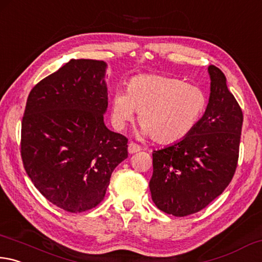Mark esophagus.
<instances>
[{
    "label": "esophagus",
    "mask_w": 262,
    "mask_h": 262,
    "mask_svg": "<svg viewBox=\"0 0 262 262\" xmlns=\"http://www.w3.org/2000/svg\"><path fill=\"white\" fill-rule=\"evenodd\" d=\"M140 149H141V148H140L139 145H137V144H135V143H130V144H128L127 150H128V153H130V154H134V153L139 152Z\"/></svg>",
    "instance_id": "1"
}]
</instances>
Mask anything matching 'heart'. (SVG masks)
Returning <instances> with one entry per match:
<instances>
[{
    "label": "heart",
    "instance_id": "heart-1",
    "mask_svg": "<svg viewBox=\"0 0 262 262\" xmlns=\"http://www.w3.org/2000/svg\"><path fill=\"white\" fill-rule=\"evenodd\" d=\"M207 96L199 86L161 75H141L128 81L127 91L112 100L115 126L124 128L139 113L141 137H153L160 144L186 138L203 118Z\"/></svg>",
    "mask_w": 262,
    "mask_h": 262
}]
</instances>
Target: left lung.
<instances>
[{"mask_svg":"<svg viewBox=\"0 0 262 262\" xmlns=\"http://www.w3.org/2000/svg\"><path fill=\"white\" fill-rule=\"evenodd\" d=\"M210 93L203 118L181 141L153 152L149 190L159 209L186 216L205 208L231 182L239 152L243 113L219 68H208Z\"/></svg>","mask_w":262,"mask_h":262,"instance_id":"left-lung-1","label":"left lung"}]
</instances>
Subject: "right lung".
I'll use <instances>...</instances> for the list:
<instances>
[{
  "label": "right lung",
  "instance_id": "obj_1",
  "mask_svg": "<svg viewBox=\"0 0 262 262\" xmlns=\"http://www.w3.org/2000/svg\"><path fill=\"white\" fill-rule=\"evenodd\" d=\"M107 63L70 59L38 82L21 122V159L46 199L70 213L103 200L127 139L105 126Z\"/></svg>",
  "mask_w": 262,
  "mask_h": 262
}]
</instances>
